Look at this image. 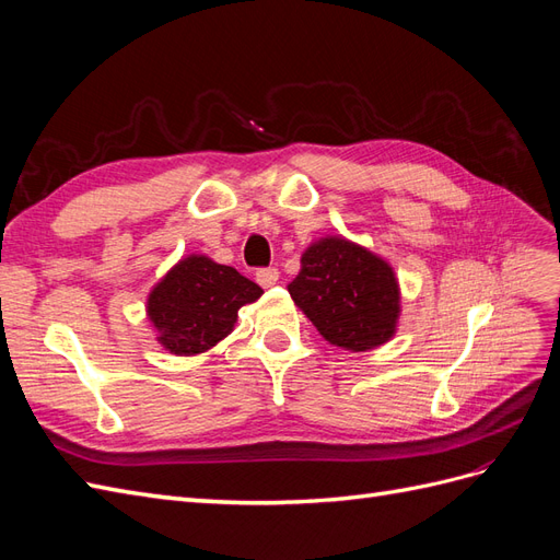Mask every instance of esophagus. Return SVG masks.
Instances as JSON below:
<instances>
[{
    "label": "esophagus",
    "instance_id": "1",
    "mask_svg": "<svg viewBox=\"0 0 560 560\" xmlns=\"http://www.w3.org/2000/svg\"><path fill=\"white\" fill-rule=\"evenodd\" d=\"M278 278H280V273H278V268H273V266L257 270V282L261 287H273L278 282Z\"/></svg>",
    "mask_w": 560,
    "mask_h": 560
}]
</instances>
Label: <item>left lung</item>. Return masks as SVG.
<instances>
[{"mask_svg":"<svg viewBox=\"0 0 560 560\" xmlns=\"http://www.w3.org/2000/svg\"><path fill=\"white\" fill-rule=\"evenodd\" d=\"M292 299L331 346L364 352L395 336L399 284L395 270L362 245L322 238L301 257Z\"/></svg>","mask_w":560,"mask_h":560,"instance_id":"obj_1","label":"left lung"}]
</instances>
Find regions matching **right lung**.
Here are the masks:
<instances>
[{
    "label": "right lung",
    "mask_w": 560,
    "mask_h": 560,
    "mask_svg": "<svg viewBox=\"0 0 560 560\" xmlns=\"http://www.w3.org/2000/svg\"><path fill=\"white\" fill-rule=\"evenodd\" d=\"M264 294L231 266L191 254L151 290L147 313L159 343L173 354H198L233 331L238 311Z\"/></svg>",
    "instance_id": "add662e5"
}]
</instances>
